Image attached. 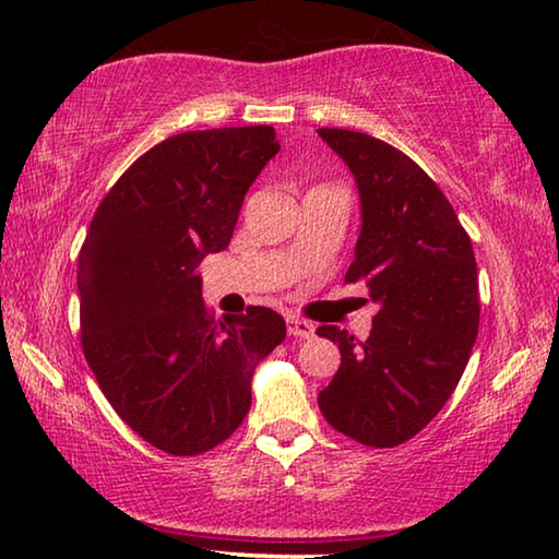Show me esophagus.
<instances>
[{
	"label": "esophagus",
	"mask_w": 559,
	"mask_h": 559,
	"mask_svg": "<svg viewBox=\"0 0 559 559\" xmlns=\"http://www.w3.org/2000/svg\"><path fill=\"white\" fill-rule=\"evenodd\" d=\"M286 325H288V335H293V337H302V340H308V337H313V335H316V328H313V323H308V320H302V318L288 316V318H286Z\"/></svg>",
	"instance_id": "1"
}]
</instances>
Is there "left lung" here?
<instances>
[{"label": "left lung", "mask_w": 559, "mask_h": 559, "mask_svg": "<svg viewBox=\"0 0 559 559\" xmlns=\"http://www.w3.org/2000/svg\"><path fill=\"white\" fill-rule=\"evenodd\" d=\"M359 194V236L347 283L367 281L377 302L365 343L318 328L343 362L318 406L365 447L392 449L441 412L478 335V271L468 234L441 189L400 150L355 130L320 128Z\"/></svg>", "instance_id": "obj_1"}]
</instances>
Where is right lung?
Segmentation results:
<instances>
[{
	"label": "right lung",
	"instance_id": "add662e5",
	"mask_svg": "<svg viewBox=\"0 0 559 559\" xmlns=\"http://www.w3.org/2000/svg\"><path fill=\"white\" fill-rule=\"evenodd\" d=\"M278 150L271 126L167 138L118 179L83 241V353L120 419L173 456L239 429L253 370L286 340L271 308L214 323L197 273L229 246L246 192Z\"/></svg>",
	"mask_w": 559,
	"mask_h": 559
}]
</instances>
